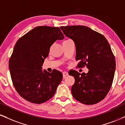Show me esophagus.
Instances as JSON below:
<instances>
[{
	"mask_svg": "<svg viewBox=\"0 0 125 125\" xmlns=\"http://www.w3.org/2000/svg\"><path fill=\"white\" fill-rule=\"evenodd\" d=\"M62 75H63V78H65V77L67 76H68V73L67 72L64 71V72H62Z\"/></svg>",
	"mask_w": 125,
	"mask_h": 125,
	"instance_id": "1",
	"label": "esophagus"
}]
</instances>
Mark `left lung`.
<instances>
[{"label": "left lung", "mask_w": 125, "mask_h": 125, "mask_svg": "<svg viewBox=\"0 0 125 125\" xmlns=\"http://www.w3.org/2000/svg\"><path fill=\"white\" fill-rule=\"evenodd\" d=\"M66 36L73 40L76 47L78 67L86 66L87 73L72 71L73 97L86 105L96 104L104 99L111 87L115 71V57L106 38L86 26L61 27Z\"/></svg>", "instance_id": "8db88e82"}]
</instances>
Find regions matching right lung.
<instances>
[{"label": "right lung", "instance_id": "1", "mask_svg": "<svg viewBox=\"0 0 125 125\" xmlns=\"http://www.w3.org/2000/svg\"><path fill=\"white\" fill-rule=\"evenodd\" d=\"M64 36L58 27L40 26L20 38L15 44L9 60V70L13 85L24 99L41 104L53 97L62 79L57 70L52 73L42 66L51 46Z\"/></svg>", "mask_w": 125, "mask_h": 125}]
</instances>
